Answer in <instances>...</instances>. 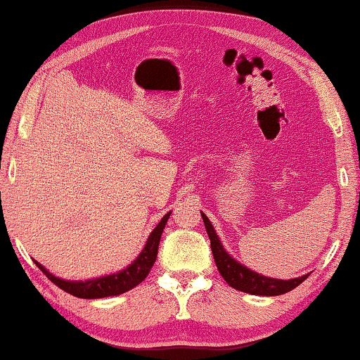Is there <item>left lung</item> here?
Returning a JSON list of instances; mask_svg holds the SVG:
<instances>
[{
	"label": "left lung",
	"mask_w": 360,
	"mask_h": 360,
	"mask_svg": "<svg viewBox=\"0 0 360 360\" xmlns=\"http://www.w3.org/2000/svg\"><path fill=\"white\" fill-rule=\"evenodd\" d=\"M202 215L207 234L210 238V247L213 253V259L218 267V272L221 274L223 278L231 288L237 289V291L253 294V295H266V297H272V295H280L292 291L294 288H297L302 281L307 280V274L304 276H297V278L291 280H278V278H269V276H264L261 274L255 272L248 267H245L243 264L236 261L228 251L224 250L221 240L217 234L215 228H213L210 219L207 215Z\"/></svg>",
	"instance_id": "obj_1"
}]
</instances>
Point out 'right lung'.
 <instances>
[{
	"label": "right lung",
	"instance_id": "obj_1",
	"mask_svg": "<svg viewBox=\"0 0 360 360\" xmlns=\"http://www.w3.org/2000/svg\"><path fill=\"white\" fill-rule=\"evenodd\" d=\"M169 212L161 218V221L158 223L156 228L151 231V234L147 238V243H145L143 250L139 253V256L132 261L128 267H124L120 272L98 276V278L85 280V281H74V280H63L50 274L49 270L34 261L37 267L42 270V274L47 276V278L55 283L56 286L61 288L63 291L75 295V297L80 299H101V297H110V295H120L129 289L136 288L139 283H142L147 275L150 274V269L153 267L158 256V247H160L161 234L164 228H166V223L170 217Z\"/></svg>",
	"mask_w": 360,
	"mask_h": 360
}]
</instances>
